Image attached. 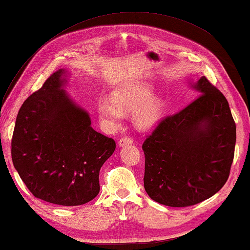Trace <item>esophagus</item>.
I'll return each mask as SVG.
<instances>
[{
  "instance_id": "34e87169",
  "label": "esophagus",
  "mask_w": 250,
  "mask_h": 250,
  "mask_svg": "<svg viewBox=\"0 0 250 250\" xmlns=\"http://www.w3.org/2000/svg\"><path fill=\"white\" fill-rule=\"evenodd\" d=\"M118 144H119L120 147H124V146H126V145H131V144H133V140H132L131 137H129V136H124V137H121V139L119 140Z\"/></svg>"
}]
</instances>
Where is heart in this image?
Listing matches in <instances>:
<instances>
[{
    "label": "heart",
    "mask_w": 250,
    "mask_h": 250,
    "mask_svg": "<svg viewBox=\"0 0 250 250\" xmlns=\"http://www.w3.org/2000/svg\"><path fill=\"white\" fill-rule=\"evenodd\" d=\"M147 84L124 86L117 88L111 94V100L101 98L97 102L100 118L109 128H117L124 117L122 111H133V121L139 128L145 129L152 125L160 116L163 100L159 95H150Z\"/></svg>",
    "instance_id": "b5f03b06"
}]
</instances>
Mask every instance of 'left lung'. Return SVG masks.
<instances>
[{"label": "left lung", "mask_w": 250, "mask_h": 250, "mask_svg": "<svg viewBox=\"0 0 250 250\" xmlns=\"http://www.w3.org/2000/svg\"><path fill=\"white\" fill-rule=\"evenodd\" d=\"M198 98L159 122L143 143L144 187L158 203L186 207L213 196L229 178L236 125L225 95L202 76Z\"/></svg>", "instance_id": "1"}]
</instances>
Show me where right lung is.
<instances>
[{"instance_id": "1", "label": "right lung", "mask_w": 250, "mask_h": 250, "mask_svg": "<svg viewBox=\"0 0 250 250\" xmlns=\"http://www.w3.org/2000/svg\"><path fill=\"white\" fill-rule=\"evenodd\" d=\"M59 70L21 105L12 159L35 198L63 206L88 203L100 192L99 174L116 143L91 126L89 114L62 89Z\"/></svg>"}]
</instances>
